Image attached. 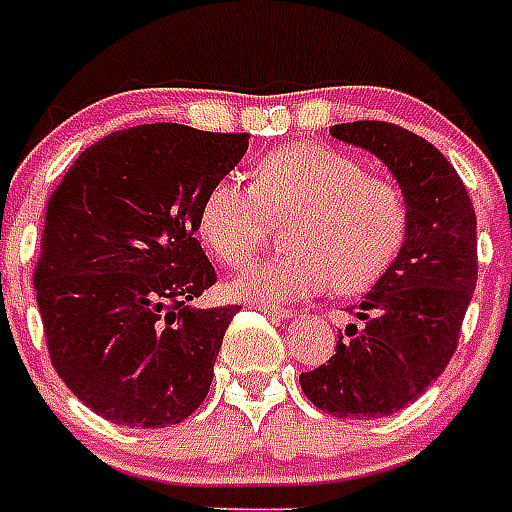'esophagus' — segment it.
<instances>
[{"label":"esophagus","instance_id":"esophagus-1","mask_svg":"<svg viewBox=\"0 0 512 512\" xmlns=\"http://www.w3.org/2000/svg\"><path fill=\"white\" fill-rule=\"evenodd\" d=\"M260 314H265V317H273V319H292L295 317V311H290V308H276V306H255Z\"/></svg>","mask_w":512,"mask_h":512}]
</instances>
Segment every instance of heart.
<instances>
[{
    "instance_id": "1",
    "label": "heart",
    "mask_w": 512,
    "mask_h": 512,
    "mask_svg": "<svg viewBox=\"0 0 512 512\" xmlns=\"http://www.w3.org/2000/svg\"><path fill=\"white\" fill-rule=\"evenodd\" d=\"M290 252L252 263L230 290L252 303H290L338 287L362 292L389 271L408 236V201L384 177L322 144L268 152L252 187L217 179L198 206V233L222 263L241 265L263 247L271 220L290 217Z\"/></svg>"
}]
</instances>
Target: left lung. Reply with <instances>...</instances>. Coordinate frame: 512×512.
Here are the masks:
<instances>
[{
    "label": "left lung",
    "instance_id": "1",
    "mask_svg": "<svg viewBox=\"0 0 512 512\" xmlns=\"http://www.w3.org/2000/svg\"><path fill=\"white\" fill-rule=\"evenodd\" d=\"M392 171L408 201V236L354 311L327 365L300 376L303 395L335 419H381L438 381L454 357L478 279L475 209L438 147L408 128L357 120L330 128Z\"/></svg>",
    "mask_w": 512,
    "mask_h": 512
}]
</instances>
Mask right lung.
Returning <instances> with one entry per match:
<instances>
[{"instance_id": "right-lung-1", "label": "right lung", "mask_w": 512, "mask_h": 512, "mask_svg": "<svg viewBox=\"0 0 512 512\" xmlns=\"http://www.w3.org/2000/svg\"><path fill=\"white\" fill-rule=\"evenodd\" d=\"M249 134L144 123L104 136L53 190L34 290L53 368L123 427L185 421L206 400L239 306L193 308L217 282L198 206Z\"/></svg>"}]
</instances>
